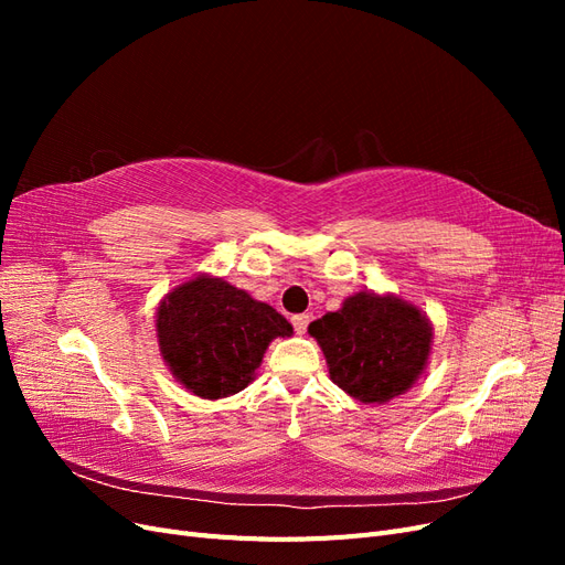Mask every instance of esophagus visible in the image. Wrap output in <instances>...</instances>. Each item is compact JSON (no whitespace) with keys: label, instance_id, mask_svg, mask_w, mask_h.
<instances>
[{"label":"esophagus","instance_id":"obj_1","mask_svg":"<svg viewBox=\"0 0 565 565\" xmlns=\"http://www.w3.org/2000/svg\"><path fill=\"white\" fill-rule=\"evenodd\" d=\"M309 322H311V316H309V313L292 316V324H295V332H297V334H303L306 328H309Z\"/></svg>","mask_w":565,"mask_h":565}]
</instances>
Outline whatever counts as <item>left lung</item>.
Here are the masks:
<instances>
[{
	"label": "left lung",
	"mask_w": 565,
	"mask_h": 565,
	"mask_svg": "<svg viewBox=\"0 0 565 565\" xmlns=\"http://www.w3.org/2000/svg\"><path fill=\"white\" fill-rule=\"evenodd\" d=\"M330 380L351 398L388 403L419 380L434 347L431 320L396 295L355 292L309 324Z\"/></svg>",
	"instance_id": "obj_1"
}]
</instances>
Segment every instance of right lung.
I'll return each mask as SVG.
<instances>
[{"mask_svg":"<svg viewBox=\"0 0 565 565\" xmlns=\"http://www.w3.org/2000/svg\"><path fill=\"white\" fill-rule=\"evenodd\" d=\"M156 332L174 380L195 396L216 401L243 391L256 377L270 341L292 337L295 330L273 306L200 273L164 295Z\"/></svg>","mask_w":565,"mask_h":565,"instance_id":"1","label":"right lung"}]
</instances>
